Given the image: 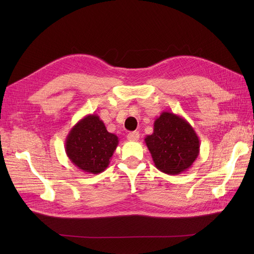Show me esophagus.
<instances>
[{
  "label": "esophagus",
  "mask_w": 254,
  "mask_h": 254,
  "mask_svg": "<svg viewBox=\"0 0 254 254\" xmlns=\"http://www.w3.org/2000/svg\"><path fill=\"white\" fill-rule=\"evenodd\" d=\"M139 137H140V133L137 131H132V132L128 133V135H127V139L129 141H137L139 140Z\"/></svg>",
  "instance_id": "1"
}]
</instances>
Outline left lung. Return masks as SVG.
I'll return each instance as SVG.
<instances>
[{
	"label": "left lung",
	"mask_w": 254,
	"mask_h": 254,
	"mask_svg": "<svg viewBox=\"0 0 254 254\" xmlns=\"http://www.w3.org/2000/svg\"><path fill=\"white\" fill-rule=\"evenodd\" d=\"M145 143L159 171L179 175L188 171L199 155V137L188 121L173 112L163 111L153 123L152 134Z\"/></svg>",
	"instance_id": "obj_1"
}]
</instances>
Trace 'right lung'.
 Segmentation results:
<instances>
[{
    "mask_svg": "<svg viewBox=\"0 0 254 254\" xmlns=\"http://www.w3.org/2000/svg\"><path fill=\"white\" fill-rule=\"evenodd\" d=\"M119 144V137L107 131L97 114H88L68 132L65 152L71 162L84 173L104 172Z\"/></svg>",
    "mask_w": 254,
    "mask_h": 254,
    "instance_id": "obj_1",
    "label": "right lung"
}]
</instances>
